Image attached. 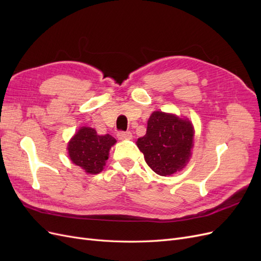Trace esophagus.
I'll use <instances>...</instances> for the list:
<instances>
[{
	"label": "esophagus",
	"instance_id": "obj_1",
	"mask_svg": "<svg viewBox=\"0 0 261 261\" xmlns=\"http://www.w3.org/2000/svg\"><path fill=\"white\" fill-rule=\"evenodd\" d=\"M117 137L120 139H130L132 138V133L130 132H118Z\"/></svg>",
	"mask_w": 261,
	"mask_h": 261
}]
</instances>
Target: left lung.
<instances>
[{"instance_id": "1", "label": "left lung", "mask_w": 261, "mask_h": 261, "mask_svg": "<svg viewBox=\"0 0 261 261\" xmlns=\"http://www.w3.org/2000/svg\"><path fill=\"white\" fill-rule=\"evenodd\" d=\"M194 134L187 118L154 111L148 120L146 135L138 138L136 144L150 169L167 176L180 171L189 161Z\"/></svg>"}]
</instances>
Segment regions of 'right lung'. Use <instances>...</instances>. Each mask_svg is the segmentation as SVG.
Masks as SVG:
<instances>
[{"mask_svg":"<svg viewBox=\"0 0 261 261\" xmlns=\"http://www.w3.org/2000/svg\"><path fill=\"white\" fill-rule=\"evenodd\" d=\"M116 139L111 135H98L91 127H81L69 140L67 150L72 162L88 174H98L109 159L111 147Z\"/></svg>","mask_w":261,"mask_h":261,"instance_id":"1","label":"right lung"}]
</instances>
